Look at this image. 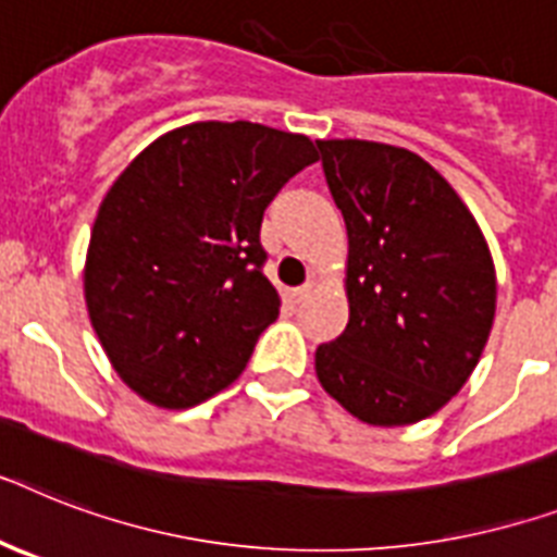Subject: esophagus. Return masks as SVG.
I'll return each mask as SVG.
<instances>
[{"instance_id":"34e87169","label":"esophagus","mask_w":557,"mask_h":557,"mask_svg":"<svg viewBox=\"0 0 557 557\" xmlns=\"http://www.w3.org/2000/svg\"><path fill=\"white\" fill-rule=\"evenodd\" d=\"M314 286H318V280H314V277H311V280H306V283H302V286H297V288H294V292H292V297H294V300H297V302L309 300V297H311V292H314Z\"/></svg>"}]
</instances>
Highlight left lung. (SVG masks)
Masks as SVG:
<instances>
[{
	"label": "left lung",
	"mask_w": 557,
	"mask_h": 557,
	"mask_svg": "<svg viewBox=\"0 0 557 557\" xmlns=\"http://www.w3.org/2000/svg\"><path fill=\"white\" fill-rule=\"evenodd\" d=\"M349 232V325L318 346L320 386L357 420L409 426L469 381L495 320L481 225L423 157L366 139H318Z\"/></svg>",
	"instance_id": "8db88e82"
}]
</instances>
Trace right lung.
<instances>
[{
	"label": "right lung",
	"instance_id": "1",
	"mask_svg": "<svg viewBox=\"0 0 557 557\" xmlns=\"http://www.w3.org/2000/svg\"><path fill=\"white\" fill-rule=\"evenodd\" d=\"M318 151L257 122H194L134 157L99 206L85 302L139 397L188 409L237 381L280 314L263 211Z\"/></svg>",
	"mask_w": 557,
	"mask_h": 557
}]
</instances>
